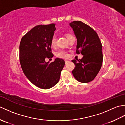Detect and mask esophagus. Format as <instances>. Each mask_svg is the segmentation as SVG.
I'll return each mask as SVG.
<instances>
[{
	"label": "esophagus",
	"instance_id": "esophagus-1",
	"mask_svg": "<svg viewBox=\"0 0 125 125\" xmlns=\"http://www.w3.org/2000/svg\"><path fill=\"white\" fill-rule=\"evenodd\" d=\"M69 62V61H67V60H65V64H68V63Z\"/></svg>",
	"mask_w": 125,
	"mask_h": 125
}]
</instances>
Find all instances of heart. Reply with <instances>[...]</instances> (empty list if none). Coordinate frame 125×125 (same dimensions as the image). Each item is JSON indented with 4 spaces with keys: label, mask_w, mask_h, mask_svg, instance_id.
<instances>
[{
    "label": "heart",
    "mask_w": 125,
    "mask_h": 125,
    "mask_svg": "<svg viewBox=\"0 0 125 125\" xmlns=\"http://www.w3.org/2000/svg\"><path fill=\"white\" fill-rule=\"evenodd\" d=\"M65 36L67 39H68L72 35L69 34H67L65 35ZM56 36L55 35L52 36V37L51 39V40H50V46H51L52 47L54 48L56 46ZM56 56L58 57L62 58H67L69 57V55L68 53L64 51L58 52L56 53Z\"/></svg>",
    "instance_id": "obj_1"
}]
</instances>
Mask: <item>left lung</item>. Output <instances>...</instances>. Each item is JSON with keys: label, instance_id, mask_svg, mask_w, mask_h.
Listing matches in <instances>:
<instances>
[{"label": "left lung", "instance_id": "left-lung-1", "mask_svg": "<svg viewBox=\"0 0 125 125\" xmlns=\"http://www.w3.org/2000/svg\"><path fill=\"white\" fill-rule=\"evenodd\" d=\"M69 25L77 40L76 54L83 56L81 60L71 61L75 65L73 75L81 83H88L94 80L102 67V43L95 31L85 23L74 21Z\"/></svg>", "mask_w": 125, "mask_h": 125}]
</instances>
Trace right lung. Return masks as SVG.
I'll list each match as a JSON object with an SVG mask.
<instances>
[{
	"label": "right lung",
	"instance_id": "obj_1",
	"mask_svg": "<svg viewBox=\"0 0 125 125\" xmlns=\"http://www.w3.org/2000/svg\"><path fill=\"white\" fill-rule=\"evenodd\" d=\"M56 30L55 24L38 25L26 33L21 40L19 60L21 67L29 81L42 89L52 88L60 80L65 65L63 59L46 62L52 58L50 40Z\"/></svg>",
	"mask_w": 125,
	"mask_h": 125
}]
</instances>
